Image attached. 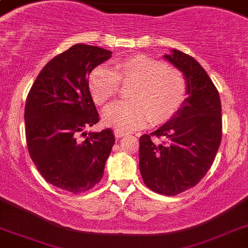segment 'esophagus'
Listing matches in <instances>:
<instances>
[{
  "mask_svg": "<svg viewBox=\"0 0 248 248\" xmlns=\"http://www.w3.org/2000/svg\"><path fill=\"white\" fill-rule=\"evenodd\" d=\"M114 134H115V137L116 138H124V137H126L127 134H128V133H126V132H121V130H115V132H114Z\"/></svg>",
  "mask_w": 248,
  "mask_h": 248,
  "instance_id": "obj_1",
  "label": "esophagus"
}]
</instances>
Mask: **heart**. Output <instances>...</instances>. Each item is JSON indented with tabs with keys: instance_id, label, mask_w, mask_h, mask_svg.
<instances>
[{
	"instance_id": "1",
	"label": "heart",
	"mask_w": 248,
	"mask_h": 248,
	"mask_svg": "<svg viewBox=\"0 0 248 248\" xmlns=\"http://www.w3.org/2000/svg\"><path fill=\"white\" fill-rule=\"evenodd\" d=\"M120 82H134L129 92L132 100L108 107L103 120L121 132L146 126L151 121H168L178 113L186 96L184 75L143 54L118 60L113 70L95 67L89 74L88 88L94 101L106 106L119 93Z\"/></svg>"
}]
</instances>
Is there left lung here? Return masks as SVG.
Masks as SVG:
<instances>
[{
    "label": "left lung",
    "instance_id": "1",
    "mask_svg": "<svg viewBox=\"0 0 248 248\" xmlns=\"http://www.w3.org/2000/svg\"><path fill=\"white\" fill-rule=\"evenodd\" d=\"M164 58L184 74L187 99L160 128L141 135L139 168L148 188L172 197L194 187L213 164L221 142V102L197 60L176 49Z\"/></svg>",
    "mask_w": 248,
    "mask_h": 248
}]
</instances>
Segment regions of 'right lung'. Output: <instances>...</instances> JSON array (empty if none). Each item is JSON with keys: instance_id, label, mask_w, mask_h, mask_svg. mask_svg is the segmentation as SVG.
<instances>
[{"instance_id": "1", "label": "right lung", "mask_w": 248, "mask_h": 248, "mask_svg": "<svg viewBox=\"0 0 248 248\" xmlns=\"http://www.w3.org/2000/svg\"><path fill=\"white\" fill-rule=\"evenodd\" d=\"M110 56L107 49L73 46L43 67L27 97L29 154L46 181L60 189L86 192L103 176L115 138L109 128L88 135L84 129L100 120L88 76Z\"/></svg>"}]
</instances>
